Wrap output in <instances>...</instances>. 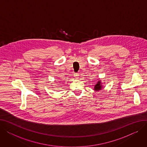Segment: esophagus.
Wrapping results in <instances>:
<instances>
[{"mask_svg":"<svg viewBox=\"0 0 147 147\" xmlns=\"http://www.w3.org/2000/svg\"><path fill=\"white\" fill-rule=\"evenodd\" d=\"M74 77L75 78V79H78V78H79V73H75L74 74Z\"/></svg>","mask_w":147,"mask_h":147,"instance_id":"34e87169","label":"esophagus"}]
</instances>
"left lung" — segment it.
Returning a JSON list of instances; mask_svg holds the SVG:
<instances>
[{"label": "left lung", "mask_w": 147, "mask_h": 147, "mask_svg": "<svg viewBox=\"0 0 147 147\" xmlns=\"http://www.w3.org/2000/svg\"><path fill=\"white\" fill-rule=\"evenodd\" d=\"M101 86H102L101 85V82H100V81L98 82V83L95 86V88H95V90H96V91L101 90Z\"/></svg>", "instance_id": "1"}]
</instances>
